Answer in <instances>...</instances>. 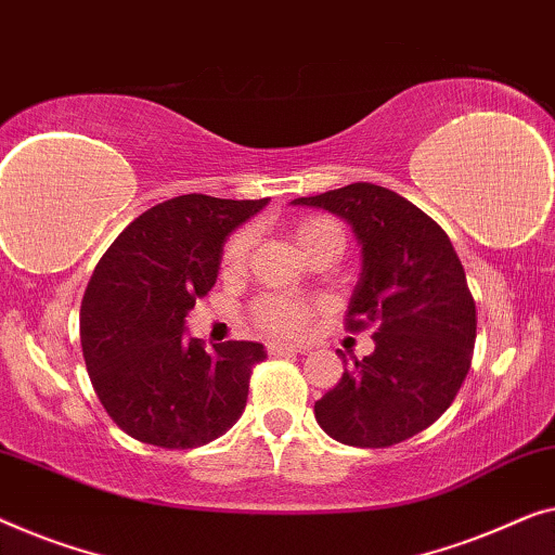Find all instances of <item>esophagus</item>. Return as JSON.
Instances as JSON below:
<instances>
[{"label": "esophagus", "mask_w": 555, "mask_h": 555, "mask_svg": "<svg viewBox=\"0 0 555 555\" xmlns=\"http://www.w3.org/2000/svg\"><path fill=\"white\" fill-rule=\"evenodd\" d=\"M267 352L271 357H284V354H299L301 349L299 347H292V345H279V341H271V345L267 347Z\"/></svg>", "instance_id": "obj_1"}]
</instances>
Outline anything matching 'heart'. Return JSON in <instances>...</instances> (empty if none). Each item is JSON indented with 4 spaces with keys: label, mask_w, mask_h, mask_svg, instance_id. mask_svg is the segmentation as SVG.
Here are the masks:
<instances>
[{
    "label": "heart",
    "mask_w": 555,
    "mask_h": 555,
    "mask_svg": "<svg viewBox=\"0 0 555 555\" xmlns=\"http://www.w3.org/2000/svg\"><path fill=\"white\" fill-rule=\"evenodd\" d=\"M294 241L307 256H314L326 246L345 244V231L332 216H304L294 223ZM248 248H251V231L244 229L233 233L223 248V274H238L246 267ZM322 311V301L296 299L284 294H263L254 301L251 319L261 332L271 337H301Z\"/></svg>",
    "instance_id": "1"
}]
</instances>
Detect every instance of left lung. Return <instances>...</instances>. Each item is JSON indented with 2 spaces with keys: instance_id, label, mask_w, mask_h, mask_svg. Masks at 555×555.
<instances>
[{
  "instance_id": "1",
  "label": "left lung",
  "mask_w": 555,
  "mask_h": 555,
  "mask_svg": "<svg viewBox=\"0 0 555 555\" xmlns=\"http://www.w3.org/2000/svg\"><path fill=\"white\" fill-rule=\"evenodd\" d=\"M294 206L324 208L352 225L362 276L345 324L347 332L374 326V352L345 366L337 387L317 400V423L354 448H389L423 433L463 387L478 330L448 233L415 203L374 183L296 198Z\"/></svg>"
}]
</instances>
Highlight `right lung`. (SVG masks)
I'll list each match as a JSON object with an SVG mask.
<instances>
[{"mask_svg":"<svg viewBox=\"0 0 555 555\" xmlns=\"http://www.w3.org/2000/svg\"><path fill=\"white\" fill-rule=\"evenodd\" d=\"M269 198L189 193L147 208L98 261L80 307V341L98 400L122 433L168 450L201 448L241 417L256 341L206 352L185 314L216 284L223 241Z\"/></svg>","mask_w":555,"mask_h":555,"instance_id":"obj_1","label":"right lung"}]
</instances>
